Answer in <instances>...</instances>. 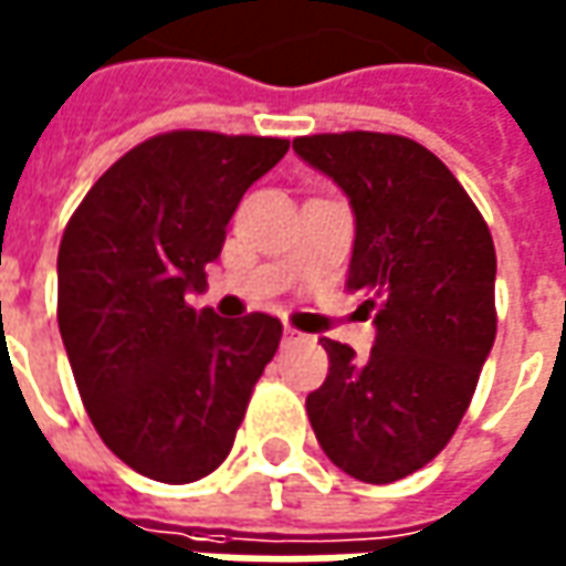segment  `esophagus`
<instances>
[{
	"mask_svg": "<svg viewBox=\"0 0 566 566\" xmlns=\"http://www.w3.org/2000/svg\"><path fill=\"white\" fill-rule=\"evenodd\" d=\"M300 340H306V334L294 332V328H284V344H300Z\"/></svg>",
	"mask_w": 566,
	"mask_h": 566,
	"instance_id": "34e87169",
	"label": "esophagus"
}]
</instances>
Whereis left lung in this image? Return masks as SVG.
Returning <instances> with one entry per match:
<instances>
[{
	"instance_id": "obj_1",
	"label": "left lung",
	"mask_w": 566,
	"mask_h": 566,
	"mask_svg": "<svg viewBox=\"0 0 566 566\" xmlns=\"http://www.w3.org/2000/svg\"><path fill=\"white\" fill-rule=\"evenodd\" d=\"M294 151L349 198V291L375 310V347L332 359L306 415L325 455L365 483H394L443 452L495 340L493 234L437 154L406 136L325 133Z\"/></svg>"
}]
</instances>
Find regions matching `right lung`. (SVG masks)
Segmentation results:
<instances>
[{
	"instance_id": "1",
	"label": "right lung",
	"mask_w": 566,
	"mask_h": 566,
	"mask_svg": "<svg viewBox=\"0 0 566 566\" xmlns=\"http://www.w3.org/2000/svg\"><path fill=\"white\" fill-rule=\"evenodd\" d=\"M287 138L164 133L90 188L57 251V328L105 446L138 474L195 483L226 461L282 340L266 313L188 306L244 191Z\"/></svg>"
}]
</instances>
